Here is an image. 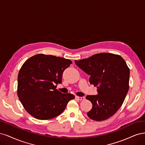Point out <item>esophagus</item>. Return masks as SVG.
<instances>
[{"label": "esophagus", "mask_w": 145, "mask_h": 145, "mask_svg": "<svg viewBox=\"0 0 145 145\" xmlns=\"http://www.w3.org/2000/svg\"><path fill=\"white\" fill-rule=\"evenodd\" d=\"M76 99H78L79 101H81V100H84L85 99V97L84 96H82V97H79V96H76L75 97Z\"/></svg>", "instance_id": "34e87169"}]
</instances>
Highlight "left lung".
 I'll return each mask as SVG.
<instances>
[{
	"label": "left lung",
	"instance_id": "obj_1",
	"mask_svg": "<svg viewBox=\"0 0 145 145\" xmlns=\"http://www.w3.org/2000/svg\"><path fill=\"white\" fill-rule=\"evenodd\" d=\"M74 63L97 88V95L86 96L93 105L88 117L96 121L109 119L122 106L129 90V69L125 61L119 55L101 53Z\"/></svg>",
	"mask_w": 145,
	"mask_h": 145
}]
</instances>
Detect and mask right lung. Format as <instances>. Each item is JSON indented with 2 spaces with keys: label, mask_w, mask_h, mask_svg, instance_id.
Returning a JSON list of instances; mask_svg holds the SVG:
<instances>
[{
  "label": "right lung",
  "mask_w": 145,
  "mask_h": 145,
  "mask_svg": "<svg viewBox=\"0 0 145 145\" xmlns=\"http://www.w3.org/2000/svg\"><path fill=\"white\" fill-rule=\"evenodd\" d=\"M72 63L69 59L44 54L26 61L18 74L17 95L27 113L40 120L63 113L74 96L62 93L55 85L62 82L63 72Z\"/></svg>",
  "instance_id": "add662e5"
}]
</instances>
